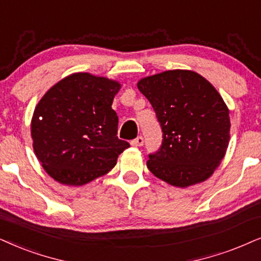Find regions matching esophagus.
<instances>
[{
	"label": "esophagus",
	"instance_id": "34e87169",
	"mask_svg": "<svg viewBox=\"0 0 261 261\" xmlns=\"http://www.w3.org/2000/svg\"><path fill=\"white\" fill-rule=\"evenodd\" d=\"M143 143H144V140L142 136H138L135 138V140L131 141V144H133L134 147H142L143 146Z\"/></svg>",
	"mask_w": 261,
	"mask_h": 261
}]
</instances>
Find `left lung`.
I'll return each mask as SVG.
<instances>
[{"instance_id":"left-lung-1","label":"left lung","mask_w":261,"mask_h":261,"mask_svg":"<svg viewBox=\"0 0 261 261\" xmlns=\"http://www.w3.org/2000/svg\"><path fill=\"white\" fill-rule=\"evenodd\" d=\"M138 89L156 114L163 142L147 167L171 186L186 188L208 178L225 155L230 118L213 85L191 71L143 78Z\"/></svg>"}]
</instances>
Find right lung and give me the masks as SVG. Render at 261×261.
<instances>
[{
	"label": "right lung",
	"instance_id": "obj_1",
	"mask_svg": "<svg viewBox=\"0 0 261 261\" xmlns=\"http://www.w3.org/2000/svg\"><path fill=\"white\" fill-rule=\"evenodd\" d=\"M120 84L74 73L55 84L36 107L31 136L37 159L55 180L83 186L113 169L130 147L119 140L112 110Z\"/></svg>",
	"mask_w": 261,
	"mask_h": 261
}]
</instances>
